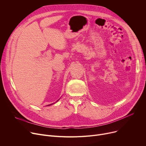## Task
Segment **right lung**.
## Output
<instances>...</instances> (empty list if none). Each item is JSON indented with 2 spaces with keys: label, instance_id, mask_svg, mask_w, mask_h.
<instances>
[{
  "label": "right lung",
  "instance_id": "add662e5",
  "mask_svg": "<svg viewBox=\"0 0 146 146\" xmlns=\"http://www.w3.org/2000/svg\"><path fill=\"white\" fill-rule=\"evenodd\" d=\"M58 100H57V101H58ZM54 104V103H52V104H48V105H47V106H51V105H52V104Z\"/></svg>",
  "mask_w": 146,
  "mask_h": 146
}]
</instances>
